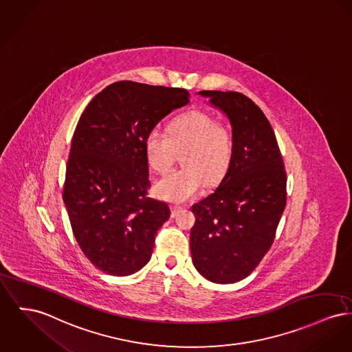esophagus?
I'll return each mask as SVG.
<instances>
[{"label":"esophagus","mask_w":352,"mask_h":352,"mask_svg":"<svg viewBox=\"0 0 352 352\" xmlns=\"http://www.w3.org/2000/svg\"><path fill=\"white\" fill-rule=\"evenodd\" d=\"M182 210H184V207L182 206H177V205H175V206H171V215L175 217V215H178V212L182 211Z\"/></svg>","instance_id":"obj_1"}]
</instances>
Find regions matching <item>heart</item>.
<instances>
[{"label":"heart","instance_id":"b5f03b06","mask_svg":"<svg viewBox=\"0 0 352 352\" xmlns=\"http://www.w3.org/2000/svg\"><path fill=\"white\" fill-rule=\"evenodd\" d=\"M146 157L160 174H167L182 154L184 167L155 185L158 197L186 202L205 185H214L228 173L232 161V140L228 127L205 111L192 110L171 121L168 135L151 130L145 141Z\"/></svg>","mask_w":352,"mask_h":352}]
</instances>
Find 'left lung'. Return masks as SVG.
<instances>
[{
    "instance_id": "1",
    "label": "left lung",
    "mask_w": 352,
    "mask_h": 352,
    "mask_svg": "<svg viewBox=\"0 0 352 352\" xmlns=\"http://www.w3.org/2000/svg\"><path fill=\"white\" fill-rule=\"evenodd\" d=\"M198 94L228 116L232 161L219 186L191 207L192 263L214 283L248 276L269 251L286 207V171L274 130L263 111L236 91Z\"/></svg>"
}]
</instances>
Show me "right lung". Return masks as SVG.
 <instances>
[{
    "label": "right lung",
    "mask_w": 352,
    "mask_h": 352,
    "mask_svg": "<svg viewBox=\"0 0 352 352\" xmlns=\"http://www.w3.org/2000/svg\"><path fill=\"white\" fill-rule=\"evenodd\" d=\"M188 97L179 87L120 81L98 93L77 124L63 202L85 256L106 274L131 275L151 258L170 208L147 197L146 137Z\"/></svg>",
    "instance_id": "1"
}]
</instances>
